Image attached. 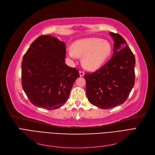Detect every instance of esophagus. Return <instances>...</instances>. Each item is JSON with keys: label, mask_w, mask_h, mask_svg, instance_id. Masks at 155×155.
I'll return each mask as SVG.
<instances>
[{"label": "esophagus", "mask_w": 155, "mask_h": 155, "mask_svg": "<svg viewBox=\"0 0 155 155\" xmlns=\"http://www.w3.org/2000/svg\"><path fill=\"white\" fill-rule=\"evenodd\" d=\"M84 74H85V73H84V72L82 71V70H80V71H79V76L82 77L84 76Z\"/></svg>", "instance_id": "esophagus-1"}]
</instances>
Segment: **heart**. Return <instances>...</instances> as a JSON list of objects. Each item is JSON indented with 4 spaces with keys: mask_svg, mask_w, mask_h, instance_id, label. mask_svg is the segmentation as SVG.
I'll use <instances>...</instances> for the list:
<instances>
[{
    "mask_svg": "<svg viewBox=\"0 0 155 155\" xmlns=\"http://www.w3.org/2000/svg\"><path fill=\"white\" fill-rule=\"evenodd\" d=\"M72 48L68 50L70 57L83 56V66L90 70L100 68L112 51L109 42L96 37L79 39L73 43Z\"/></svg>",
    "mask_w": 155,
    "mask_h": 155,
    "instance_id": "b5f03b06",
    "label": "heart"
}]
</instances>
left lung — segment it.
Segmentation results:
<instances>
[{"mask_svg":"<svg viewBox=\"0 0 155 155\" xmlns=\"http://www.w3.org/2000/svg\"><path fill=\"white\" fill-rule=\"evenodd\" d=\"M109 34L114 41L112 57L95 72L84 75L89 102L103 109L124 104L135 81L133 53L122 36Z\"/></svg>","mask_w":155,"mask_h":155,"instance_id":"left-lung-1","label":"left lung"}]
</instances>
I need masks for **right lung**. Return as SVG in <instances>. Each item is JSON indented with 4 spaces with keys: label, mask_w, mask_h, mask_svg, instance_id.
I'll return each instance as SVG.
<instances>
[{
    "label": "right lung",
    "mask_w": 155,
    "mask_h": 155,
    "mask_svg": "<svg viewBox=\"0 0 155 155\" xmlns=\"http://www.w3.org/2000/svg\"><path fill=\"white\" fill-rule=\"evenodd\" d=\"M65 58L66 45L51 35H40L31 44L22 58L21 83L33 105L54 110L66 102L79 74Z\"/></svg>",
    "instance_id": "1"
}]
</instances>
